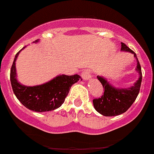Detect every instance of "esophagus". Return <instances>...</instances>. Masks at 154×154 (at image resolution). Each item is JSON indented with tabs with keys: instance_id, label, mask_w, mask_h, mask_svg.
Returning a JSON list of instances; mask_svg holds the SVG:
<instances>
[{
	"instance_id": "34e87169",
	"label": "esophagus",
	"mask_w": 154,
	"mask_h": 154,
	"mask_svg": "<svg viewBox=\"0 0 154 154\" xmlns=\"http://www.w3.org/2000/svg\"><path fill=\"white\" fill-rule=\"evenodd\" d=\"M82 79L85 81H87V80H89L90 79H92V75H91V72L89 70H85L82 73Z\"/></svg>"
}]
</instances>
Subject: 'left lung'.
Segmentation results:
<instances>
[{
	"label": "left lung",
	"instance_id": "8db88e82",
	"mask_svg": "<svg viewBox=\"0 0 154 154\" xmlns=\"http://www.w3.org/2000/svg\"><path fill=\"white\" fill-rule=\"evenodd\" d=\"M121 51L132 53L137 58L136 71L139 74V79L133 85L129 88H116L107 81L106 79L97 75L98 80L101 82L105 91L102 97L93 99L92 102L96 111L105 116H114L126 112L134 103L140 89L142 72L136 53L123 42H121Z\"/></svg>",
	"mask_w": 154,
	"mask_h": 154
}]
</instances>
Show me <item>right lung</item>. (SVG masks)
Masks as SVG:
<instances>
[{"label": "right lung", "mask_w": 154, "mask_h": 154, "mask_svg": "<svg viewBox=\"0 0 154 154\" xmlns=\"http://www.w3.org/2000/svg\"><path fill=\"white\" fill-rule=\"evenodd\" d=\"M38 42V39L34 43ZM16 54L11 69V83L17 99L27 109L37 112L51 111L59 108L65 102L71 86L81 79L79 75H59L42 85L27 86L20 83L17 79L15 62L19 53Z\"/></svg>", "instance_id": "obj_1"}]
</instances>
